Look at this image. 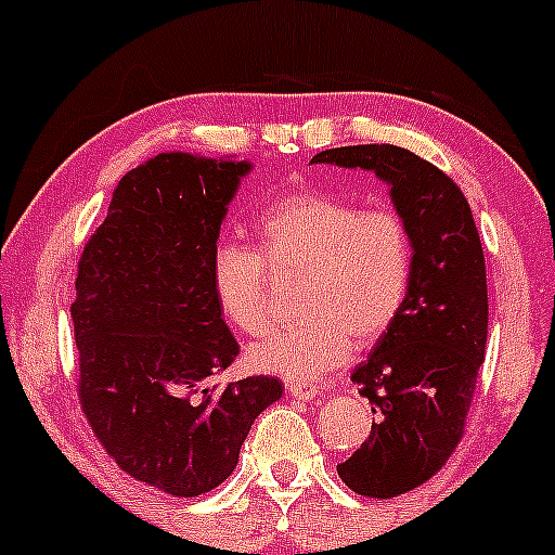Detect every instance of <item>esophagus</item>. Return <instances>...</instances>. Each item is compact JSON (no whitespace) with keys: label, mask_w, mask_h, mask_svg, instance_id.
Masks as SVG:
<instances>
[{"label":"esophagus","mask_w":555,"mask_h":555,"mask_svg":"<svg viewBox=\"0 0 555 555\" xmlns=\"http://www.w3.org/2000/svg\"><path fill=\"white\" fill-rule=\"evenodd\" d=\"M287 392L297 400H313L315 395H319V389H315L313 385H308V382H289Z\"/></svg>","instance_id":"esophagus-1"}]
</instances>
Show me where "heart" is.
I'll use <instances>...</instances> for the list:
<instances>
[{"label": "heart", "instance_id": "b5f03b06", "mask_svg": "<svg viewBox=\"0 0 555 555\" xmlns=\"http://www.w3.org/2000/svg\"><path fill=\"white\" fill-rule=\"evenodd\" d=\"M255 247L221 242L210 287L227 321L258 337L273 324L271 276H300L287 332L249 350V366L315 382L345 366L352 347L379 343L403 313L413 282V231L395 208H363L345 194L300 189L266 205Z\"/></svg>", "mask_w": 555, "mask_h": 555}]
</instances>
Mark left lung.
I'll return each mask as SVG.
<instances>
[{
  "label": "left lung",
  "instance_id": "8db88e82",
  "mask_svg": "<svg viewBox=\"0 0 555 555\" xmlns=\"http://www.w3.org/2000/svg\"><path fill=\"white\" fill-rule=\"evenodd\" d=\"M310 163L376 173L413 231L403 313L350 376L379 422L337 466L358 495L398 498L435 477L464 437L487 343L482 242L459 184L411 150L356 144Z\"/></svg>",
  "mask_w": 555,
  "mask_h": 555
}]
</instances>
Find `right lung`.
Here are the masks:
<instances>
[{"instance_id":"right-lung-1","label":"right lung","mask_w":555,"mask_h":555,"mask_svg":"<svg viewBox=\"0 0 555 555\" xmlns=\"http://www.w3.org/2000/svg\"><path fill=\"white\" fill-rule=\"evenodd\" d=\"M249 168L160 152L118 181L78 260V400L115 464L173 498L221 485L249 426L282 398L273 376L212 385L240 345L212 295L210 258Z\"/></svg>"}]
</instances>
